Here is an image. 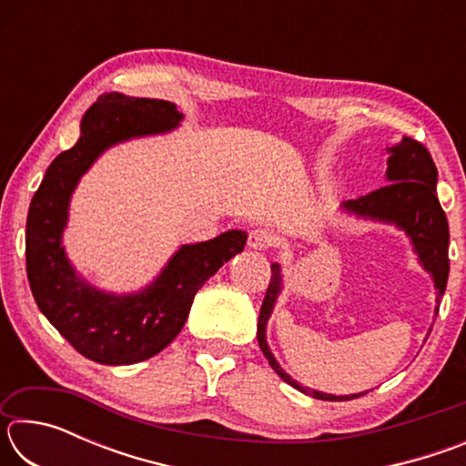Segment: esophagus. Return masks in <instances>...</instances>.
Instances as JSON below:
<instances>
[{
    "instance_id": "obj_1",
    "label": "esophagus",
    "mask_w": 466,
    "mask_h": 466,
    "mask_svg": "<svg viewBox=\"0 0 466 466\" xmlns=\"http://www.w3.org/2000/svg\"><path fill=\"white\" fill-rule=\"evenodd\" d=\"M275 242H278V236H275L269 228H255V230L248 234V247L255 250L271 248L275 247Z\"/></svg>"
}]
</instances>
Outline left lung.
I'll use <instances>...</instances> for the list:
<instances>
[{"label":"left lung","instance_id":"8db88e82","mask_svg":"<svg viewBox=\"0 0 466 466\" xmlns=\"http://www.w3.org/2000/svg\"><path fill=\"white\" fill-rule=\"evenodd\" d=\"M386 177L389 183L384 187L376 188V191L361 195L356 201H347L345 209L353 211L358 216L382 219V222H392L411 236L415 244L417 255L421 258V265L425 271L431 273L433 281H436V314L440 310V299L444 294L448 283V271H451V261H448V240H451V232H448V219L444 209L438 201L436 193V180H438V168L431 160V154L428 147L413 137H403L399 146L390 147L389 168H386ZM281 289V275L279 265H271V279L269 288L261 306V314H258L257 325V339L258 345L269 360L271 368L281 376V380L296 386L298 390L306 394H312L314 399L320 400H350L358 399L361 394H347V397H335V394H325L319 390H310L299 386L298 382L283 372L281 366L271 356L269 347L265 341V325L267 319L273 310L275 298H278Z\"/></svg>","mask_w":466,"mask_h":466}]
</instances>
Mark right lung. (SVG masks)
<instances>
[{
    "instance_id": "add662e5",
    "label": "right lung",
    "mask_w": 466,
    "mask_h": 466,
    "mask_svg": "<svg viewBox=\"0 0 466 466\" xmlns=\"http://www.w3.org/2000/svg\"><path fill=\"white\" fill-rule=\"evenodd\" d=\"M183 119L167 100L102 94L86 110L82 136L46 168L26 219V275L46 320L84 358L105 366H127L160 353L191 310L193 298L219 267L240 252L247 234L230 230L209 242L180 248L156 283L136 296L100 294L76 278L61 232L74 187L102 149L116 141L162 133Z\"/></svg>"
}]
</instances>
